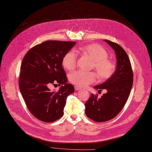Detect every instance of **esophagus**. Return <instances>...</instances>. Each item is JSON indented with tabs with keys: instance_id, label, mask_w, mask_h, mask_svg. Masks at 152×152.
<instances>
[{
	"instance_id": "34e87169",
	"label": "esophagus",
	"mask_w": 152,
	"mask_h": 152,
	"mask_svg": "<svg viewBox=\"0 0 152 152\" xmlns=\"http://www.w3.org/2000/svg\"><path fill=\"white\" fill-rule=\"evenodd\" d=\"M75 89L76 91H79V90H81V88L79 87H77V86H75Z\"/></svg>"
}]
</instances>
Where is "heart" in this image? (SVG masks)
<instances>
[{"label":"heart","instance_id":"obj_1","mask_svg":"<svg viewBox=\"0 0 152 152\" xmlns=\"http://www.w3.org/2000/svg\"><path fill=\"white\" fill-rule=\"evenodd\" d=\"M81 53L92 60V69H94L100 80H106L113 74L115 65L107 58L108 52L98 44H91L81 47ZM77 63V55L73 50L68 52L62 59V65L68 71L75 69ZM69 80L77 87H84L94 83L96 75L93 72L76 71L69 75Z\"/></svg>","mask_w":152,"mask_h":152}]
</instances>
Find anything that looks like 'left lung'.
<instances>
[{
    "instance_id": "1",
    "label": "left lung",
    "mask_w": 152,
    "mask_h": 152,
    "mask_svg": "<svg viewBox=\"0 0 152 152\" xmlns=\"http://www.w3.org/2000/svg\"><path fill=\"white\" fill-rule=\"evenodd\" d=\"M104 41L115 52L116 70L105 83L94 87L99 91L105 89L107 92L101 98L92 94L85 103L86 116L100 123L114 118L122 110L128 99L133 84V73L128 55L118 44L108 40Z\"/></svg>"
}]
</instances>
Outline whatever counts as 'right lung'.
<instances>
[{
  "mask_svg": "<svg viewBox=\"0 0 152 152\" xmlns=\"http://www.w3.org/2000/svg\"><path fill=\"white\" fill-rule=\"evenodd\" d=\"M75 44L73 41H45L32 47L23 59L20 90L31 113L39 120L51 123L63 115L66 99L75 88L68 84L62 59ZM55 83L62 86L58 91H51L49 86Z\"/></svg>",
  "mask_w": 152,
  "mask_h": 152,
  "instance_id": "add662e5",
  "label": "right lung"
}]
</instances>
